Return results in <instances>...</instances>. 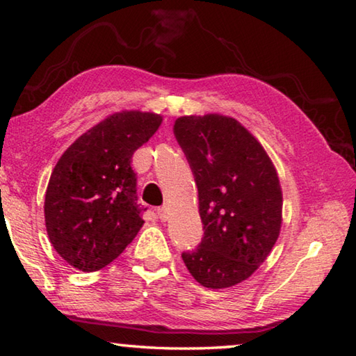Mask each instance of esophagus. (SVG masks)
Returning <instances> with one entry per match:
<instances>
[{"label": "esophagus", "instance_id": "obj_1", "mask_svg": "<svg viewBox=\"0 0 356 356\" xmlns=\"http://www.w3.org/2000/svg\"><path fill=\"white\" fill-rule=\"evenodd\" d=\"M156 215H159V218H160L161 221H166L168 216H170V213H168V209H166L165 206L156 209Z\"/></svg>", "mask_w": 356, "mask_h": 356}]
</instances>
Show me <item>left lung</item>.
I'll use <instances>...</instances> for the list:
<instances>
[{
  "instance_id": "obj_1",
  "label": "left lung",
  "mask_w": 356,
  "mask_h": 356,
  "mask_svg": "<svg viewBox=\"0 0 356 356\" xmlns=\"http://www.w3.org/2000/svg\"><path fill=\"white\" fill-rule=\"evenodd\" d=\"M197 186L204 237L182 254L201 286L248 280L272 251L282 225V190L272 159L237 119L209 113L174 122Z\"/></svg>"
}]
</instances>
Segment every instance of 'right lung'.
Here are the masks:
<instances>
[{"mask_svg":"<svg viewBox=\"0 0 356 356\" xmlns=\"http://www.w3.org/2000/svg\"><path fill=\"white\" fill-rule=\"evenodd\" d=\"M161 120L140 110L113 113L58 160L45 191V227L53 248L74 268L106 267L143 227L131 155Z\"/></svg>","mask_w":356,"mask_h":356,"instance_id":"right-lung-1","label":"right lung"}]
</instances>
